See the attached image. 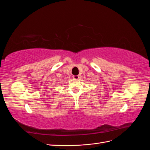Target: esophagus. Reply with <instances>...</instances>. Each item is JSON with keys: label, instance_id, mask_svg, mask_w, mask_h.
Masks as SVG:
<instances>
[{"label": "esophagus", "instance_id": "34e87169", "mask_svg": "<svg viewBox=\"0 0 150 150\" xmlns=\"http://www.w3.org/2000/svg\"><path fill=\"white\" fill-rule=\"evenodd\" d=\"M72 78H73V79H78L79 78V76H78V75L73 76V77H72Z\"/></svg>", "mask_w": 150, "mask_h": 150}]
</instances>
